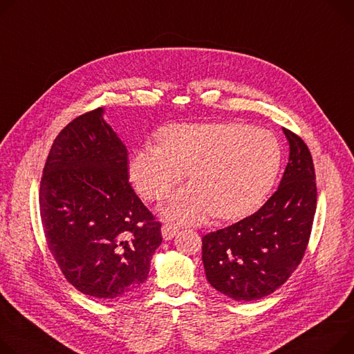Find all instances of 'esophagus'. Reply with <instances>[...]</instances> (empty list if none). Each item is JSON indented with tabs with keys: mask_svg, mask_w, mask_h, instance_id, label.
<instances>
[{
	"mask_svg": "<svg viewBox=\"0 0 354 354\" xmlns=\"http://www.w3.org/2000/svg\"><path fill=\"white\" fill-rule=\"evenodd\" d=\"M162 237H164V240H171V239H174V236L178 233V227L175 226V224H171V223H165L164 226H162Z\"/></svg>",
	"mask_w": 354,
	"mask_h": 354,
	"instance_id": "esophagus-1",
	"label": "esophagus"
}]
</instances>
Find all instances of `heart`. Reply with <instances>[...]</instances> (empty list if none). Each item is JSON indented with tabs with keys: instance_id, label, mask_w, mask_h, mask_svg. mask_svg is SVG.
<instances>
[{
	"instance_id": "heart-1",
	"label": "heart",
	"mask_w": 354,
	"mask_h": 354,
	"mask_svg": "<svg viewBox=\"0 0 354 354\" xmlns=\"http://www.w3.org/2000/svg\"><path fill=\"white\" fill-rule=\"evenodd\" d=\"M156 148L137 149L128 171L138 194L162 199L189 169L194 180L160 206L167 218L201 223L214 213L236 218L259 207L282 164L274 133L240 122L171 124L156 133Z\"/></svg>"
}]
</instances>
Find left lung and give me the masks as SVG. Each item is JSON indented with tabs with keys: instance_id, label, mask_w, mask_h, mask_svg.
I'll return each mask as SVG.
<instances>
[{
	"instance_id": "obj_1",
	"label": "left lung",
	"mask_w": 354,
	"mask_h": 354,
	"mask_svg": "<svg viewBox=\"0 0 354 354\" xmlns=\"http://www.w3.org/2000/svg\"><path fill=\"white\" fill-rule=\"evenodd\" d=\"M289 159L275 194L254 214L202 239L209 283L234 301L261 299L299 266L316 212V182L306 144L282 128Z\"/></svg>"
}]
</instances>
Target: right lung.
<instances>
[{
  "mask_svg": "<svg viewBox=\"0 0 354 354\" xmlns=\"http://www.w3.org/2000/svg\"><path fill=\"white\" fill-rule=\"evenodd\" d=\"M99 107L55 138L44 168L39 209L48 247L84 295L110 301L147 278L162 243L160 223L128 182V153Z\"/></svg>",
  "mask_w": 354,
  "mask_h": 354,
  "instance_id": "1",
  "label": "right lung"
}]
</instances>
